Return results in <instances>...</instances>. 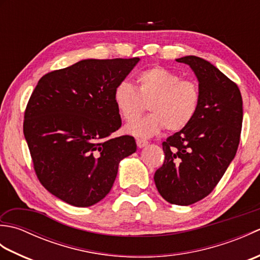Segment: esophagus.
Listing matches in <instances>:
<instances>
[{
	"label": "esophagus",
	"instance_id": "esophagus-1",
	"mask_svg": "<svg viewBox=\"0 0 260 260\" xmlns=\"http://www.w3.org/2000/svg\"><path fill=\"white\" fill-rule=\"evenodd\" d=\"M136 144H137V146H139V148H143L148 144V142L144 141V140H136Z\"/></svg>",
	"mask_w": 260,
	"mask_h": 260
}]
</instances>
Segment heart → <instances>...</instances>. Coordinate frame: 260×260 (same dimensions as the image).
<instances>
[{
	"instance_id": "heart-1",
	"label": "heart",
	"mask_w": 260,
	"mask_h": 260,
	"mask_svg": "<svg viewBox=\"0 0 260 260\" xmlns=\"http://www.w3.org/2000/svg\"><path fill=\"white\" fill-rule=\"evenodd\" d=\"M136 82L137 88L128 81H120L115 87V106L127 121L138 117L145 102L149 103L151 114L126 125V133L147 139L165 127L170 132L181 131L194 117L200 101L194 81L181 79L178 74L157 66L141 71Z\"/></svg>"
}]
</instances>
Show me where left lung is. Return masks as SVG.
I'll list each match as a JSON object with an SVG mask.
<instances>
[{
	"mask_svg": "<svg viewBox=\"0 0 260 260\" xmlns=\"http://www.w3.org/2000/svg\"><path fill=\"white\" fill-rule=\"evenodd\" d=\"M175 60L194 73L200 101L190 124L163 142L165 159L154 182L168 202L190 206L211 193L236 156L242 98L238 86L207 60Z\"/></svg>",
	"mask_w": 260,
	"mask_h": 260,
	"instance_id": "1",
	"label": "left lung"
}]
</instances>
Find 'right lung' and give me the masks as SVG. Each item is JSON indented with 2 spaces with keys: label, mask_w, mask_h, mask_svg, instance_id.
<instances>
[{
  "label": "right lung",
  "mask_w": 260,
  "mask_h": 260,
  "mask_svg": "<svg viewBox=\"0 0 260 260\" xmlns=\"http://www.w3.org/2000/svg\"><path fill=\"white\" fill-rule=\"evenodd\" d=\"M140 58L85 59L39 80L27 103L23 133L39 181L60 200L90 207L106 197L121 159L136 152L121 126L115 87Z\"/></svg>",
  "instance_id": "add662e5"
}]
</instances>
